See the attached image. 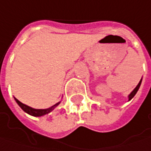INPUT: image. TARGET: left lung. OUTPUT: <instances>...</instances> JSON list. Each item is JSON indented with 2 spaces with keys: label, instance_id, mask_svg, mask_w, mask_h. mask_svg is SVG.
I'll return each mask as SVG.
<instances>
[{
  "label": "left lung",
  "instance_id": "left-lung-1",
  "mask_svg": "<svg viewBox=\"0 0 151 151\" xmlns=\"http://www.w3.org/2000/svg\"><path fill=\"white\" fill-rule=\"evenodd\" d=\"M141 82H142V79L140 80V82L138 83V85L137 86V87H136L135 89L133 90V91H132V92H131L130 95H129V100H130V99H132V98H133V97H134V96L136 95V93L137 92V91H138V89H139V87H140Z\"/></svg>",
  "mask_w": 151,
  "mask_h": 151
}]
</instances>
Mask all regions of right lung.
<instances>
[{"label": "right lung", "mask_w": 151, "mask_h": 151, "mask_svg": "<svg viewBox=\"0 0 151 151\" xmlns=\"http://www.w3.org/2000/svg\"><path fill=\"white\" fill-rule=\"evenodd\" d=\"M14 99H15V101L17 102V104L20 105V107H21V109L24 111H26L27 113H28L29 115H32V116H43V115H46V114H47L49 112H51L58 104L60 103L56 104H54V105H52V107H50V108H48V109H45V110H41V109H34V108H31V107H29V106H27V105H26V104H22L21 101H19L17 99H15L14 98Z\"/></svg>", "instance_id": "right-lung-1"}]
</instances>
